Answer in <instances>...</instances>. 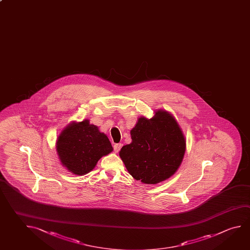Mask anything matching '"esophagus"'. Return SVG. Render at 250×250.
<instances>
[{
	"instance_id": "34e87169",
	"label": "esophagus",
	"mask_w": 250,
	"mask_h": 250,
	"mask_svg": "<svg viewBox=\"0 0 250 250\" xmlns=\"http://www.w3.org/2000/svg\"><path fill=\"white\" fill-rule=\"evenodd\" d=\"M122 146H123V145L121 144V143H119V144H115L114 146H113L115 153H119V150H120L121 147H122Z\"/></svg>"
}]
</instances>
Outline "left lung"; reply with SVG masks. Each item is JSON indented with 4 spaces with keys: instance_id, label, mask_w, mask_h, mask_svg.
<instances>
[{
    "instance_id": "1",
    "label": "left lung",
    "mask_w": 250,
    "mask_h": 250,
    "mask_svg": "<svg viewBox=\"0 0 250 250\" xmlns=\"http://www.w3.org/2000/svg\"><path fill=\"white\" fill-rule=\"evenodd\" d=\"M131 143L119 156L129 174L146 184H156L174 175L184 159L186 141L175 118L157 110L152 119L140 117L131 130Z\"/></svg>"
}]
</instances>
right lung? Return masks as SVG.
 <instances>
[{"label":"right lung","instance_id":"obj_1","mask_svg":"<svg viewBox=\"0 0 250 250\" xmlns=\"http://www.w3.org/2000/svg\"><path fill=\"white\" fill-rule=\"evenodd\" d=\"M56 149L62 165L78 175L88 174L113 150L108 137L88 119L69 124L58 137Z\"/></svg>","mask_w":250,"mask_h":250}]
</instances>
